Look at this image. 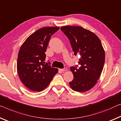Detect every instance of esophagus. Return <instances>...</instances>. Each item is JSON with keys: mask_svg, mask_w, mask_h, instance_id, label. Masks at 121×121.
Returning a JSON list of instances; mask_svg holds the SVG:
<instances>
[{"mask_svg": "<svg viewBox=\"0 0 121 121\" xmlns=\"http://www.w3.org/2000/svg\"><path fill=\"white\" fill-rule=\"evenodd\" d=\"M59 70L61 71V72H65V71L67 70V69L66 68H64L63 69H59Z\"/></svg>", "mask_w": 121, "mask_h": 121, "instance_id": "1", "label": "esophagus"}]
</instances>
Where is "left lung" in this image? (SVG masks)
I'll list each match as a JSON object with an SVG mask.
<instances>
[{
	"mask_svg": "<svg viewBox=\"0 0 121 121\" xmlns=\"http://www.w3.org/2000/svg\"><path fill=\"white\" fill-rule=\"evenodd\" d=\"M70 41L74 55H78V68L70 67L74 79L69 82L74 91L85 92L97 82L102 72L105 52L101 40L95 33L82 27L65 26L61 27Z\"/></svg>",
	"mask_w": 121,
	"mask_h": 121,
	"instance_id": "1",
	"label": "left lung"
}]
</instances>
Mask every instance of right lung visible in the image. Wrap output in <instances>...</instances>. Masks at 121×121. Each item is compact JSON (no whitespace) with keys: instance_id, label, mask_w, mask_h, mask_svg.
Returning <instances> with one entry per match:
<instances>
[{"instance_id":"right-lung-1","label":"right lung","mask_w":121,"mask_h":121,"mask_svg":"<svg viewBox=\"0 0 121 121\" xmlns=\"http://www.w3.org/2000/svg\"><path fill=\"white\" fill-rule=\"evenodd\" d=\"M58 27H45L36 30L27 38L19 51L17 72L23 84L35 91L45 89L58 72L45 64L47 47L51 35L58 30Z\"/></svg>"}]
</instances>
